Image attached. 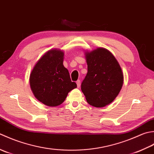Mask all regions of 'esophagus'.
<instances>
[{"mask_svg":"<svg viewBox=\"0 0 154 154\" xmlns=\"http://www.w3.org/2000/svg\"><path fill=\"white\" fill-rule=\"evenodd\" d=\"M76 84H77V87L79 88L80 86V80H78L76 81Z\"/></svg>","mask_w":154,"mask_h":154,"instance_id":"esophagus-1","label":"esophagus"}]
</instances>
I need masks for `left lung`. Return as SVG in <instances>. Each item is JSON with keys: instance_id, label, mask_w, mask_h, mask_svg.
<instances>
[{"instance_id": "obj_1", "label": "left lung", "mask_w": 154, "mask_h": 154, "mask_svg": "<svg viewBox=\"0 0 154 154\" xmlns=\"http://www.w3.org/2000/svg\"><path fill=\"white\" fill-rule=\"evenodd\" d=\"M88 72L81 90L88 103L96 108L113 102L123 85L120 64L110 52L98 48L86 54Z\"/></svg>"}]
</instances>
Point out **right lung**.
I'll use <instances>...</instances> for the list:
<instances>
[{
	"instance_id": "right-lung-1",
	"label": "right lung",
	"mask_w": 154,
	"mask_h": 154,
	"mask_svg": "<svg viewBox=\"0 0 154 154\" xmlns=\"http://www.w3.org/2000/svg\"><path fill=\"white\" fill-rule=\"evenodd\" d=\"M63 58L64 52L58 50L47 52L30 74V84L34 95L48 106L60 105L68 92L77 87L64 66Z\"/></svg>"
}]
</instances>
